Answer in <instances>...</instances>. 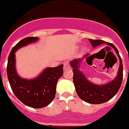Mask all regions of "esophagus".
Wrapping results in <instances>:
<instances>
[{
	"mask_svg": "<svg viewBox=\"0 0 129 129\" xmlns=\"http://www.w3.org/2000/svg\"><path fill=\"white\" fill-rule=\"evenodd\" d=\"M64 67H63V69L64 71L67 70L69 69H70V66H69V64L68 61H64L63 62Z\"/></svg>",
	"mask_w": 129,
	"mask_h": 129,
	"instance_id": "obj_1",
	"label": "esophagus"
}]
</instances>
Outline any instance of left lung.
<instances>
[{"label": "left lung", "mask_w": 129, "mask_h": 129, "mask_svg": "<svg viewBox=\"0 0 129 129\" xmlns=\"http://www.w3.org/2000/svg\"><path fill=\"white\" fill-rule=\"evenodd\" d=\"M89 41L93 47H96L103 43L109 45L115 50L120 60V65L116 77L112 81L103 85L94 84L90 82L80 70V65L84 59H86L87 62L88 59L92 56H89V54L84 55L82 58L74 59L70 62V65L73 68V84L75 85L77 95L85 102L90 104H101L114 97L120 88L123 77L122 62L119 55L118 50L112 43L98 39H89Z\"/></svg>", "instance_id": "obj_1"}]
</instances>
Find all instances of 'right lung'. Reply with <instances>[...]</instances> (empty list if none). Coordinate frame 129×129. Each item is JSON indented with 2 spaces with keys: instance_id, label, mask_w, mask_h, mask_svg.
<instances>
[{
  "instance_id": "right-lung-1",
  "label": "right lung",
  "mask_w": 129,
  "mask_h": 129,
  "mask_svg": "<svg viewBox=\"0 0 129 129\" xmlns=\"http://www.w3.org/2000/svg\"><path fill=\"white\" fill-rule=\"evenodd\" d=\"M38 37L23 39L13 47L8 57L7 73L11 88L16 97L28 107L42 108L50 104L56 95L58 80L63 74V64L47 67L35 78H22L15 68V52L20 48L37 42Z\"/></svg>"
}]
</instances>
